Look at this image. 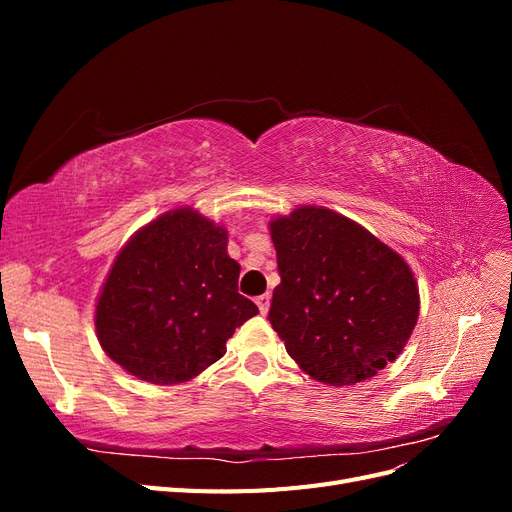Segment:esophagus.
Returning a JSON list of instances; mask_svg holds the SVG:
<instances>
[{"label": "esophagus", "instance_id": "obj_1", "mask_svg": "<svg viewBox=\"0 0 512 512\" xmlns=\"http://www.w3.org/2000/svg\"><path fill=\"white\" fill-rule=\"evenodd\" d=\"M256 305L260 309V314L265 316L269 312V305H271V294L269 292L267 294H260V297H256Z\"/></svg>", "mask_w": 512, "mask_h": 512}]
</instances>
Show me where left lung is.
Listing matches in <instances>:
<instances>
[{"label":"left lung","mask_w":512,"mask_h":512,"mask_svg":"<svg viewBox=\"0 0 512 512\" xmlns=\"http://www.w3.org/2000/svg\"><path fill=\"white\" fill-rule=\"evenodd\" d=\"M269 228L282 277L269 322L305 374L348 386L393 363L421 305L408 262L324 207H299Z\"/></svg>","instance_id":"obj_1"}]
</instances>
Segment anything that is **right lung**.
Masks as SVG:
<instances>
[{
  "mask_svg": "<svg viewBox=\"0 0 512 512\" xmlns=\"http://www.w3.org/2000/svg\"><path fill=\"white\" fill-rule=\"evenodd\" d=\"M226 230L183 207L162 213L123 245L96 305L98 342L128 374L188 382L220 361L258 307L239 294Z\"/></svg>",
  "mask_w": 512,
  "mask_h": 512,
  "instance_id": "1",
  "label": "right lung"
}]
</instances>
